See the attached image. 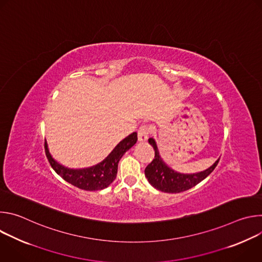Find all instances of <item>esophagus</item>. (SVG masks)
Segmentation results:
<instances>
[{
  "label": "esophagus",
  "instance_id": "34e87169",
  "mask_svg": "<svg viewBox=\"0 0 262 262\" xmlns=\"http://www.w3.org/2000/svg\"><path fill=\"white\" fill-rule=\"evenodd\" d=\"M149 134H150V127H149L148 125L144 124V125H141L138 129V138H139V141H146L148 139V136Z\"/></svg>",
  "mask_w": 262,
  "mask_h": 262
}]
</instances>
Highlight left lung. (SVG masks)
Listing matches in <instances>:
<instances>
[{
    "label": "left lung",
    "instance_id": "left-lung-1",
    "mask_svg": "<svg viewBox=\"0 0 262 262\" xmlns=\"http://www.w3.org/2000/svg\"><path fill=\"white\" fill-rule=\"evenodd\" d=\"M155 149L152 162L145 168V176L154 188L165 193H180L189 190L203 179H205L216 167L220 159L207 170L195 174H181L173 171L162 160L156 141L150 138L148 140Z\"/></svg>",
    "mask_w": 262,
    "mask_h": 262
}]
</instances>
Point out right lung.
Instances as JSON below:
<instances>
[{"label":"right lung","instance_id":"right-lung-1","mask_svg":"<svg viewBox=\"0 0 262 262\" xmlns=\"http://www.w3.org/2000/svg\"><path fill=\"white\" fill-rule=\"evenodd\" d=\"M138 140V134L133 133L123 139L101 163L87 169H68L58 164L50 155L48 145L45 143V150L48 161L55 172L70 184L85 191H99L105 189L114 181L117 175L118 163L122 156L133 147Z\"/></svg>","mask_w":262,"mask_h":262}]
</instances>
